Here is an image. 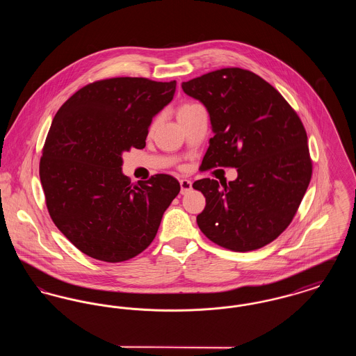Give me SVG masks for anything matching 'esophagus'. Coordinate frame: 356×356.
<instances>
[{"label":"esophagus","instance_id":"esophagus-1","mask_svg":"<svg viewBox=\"0 0 356 356\" xmlns=\"http://www.w3.org/2000/svg\"><path fill=\"white\" fill-rule=\"evenodd\" d=\"M180 186H181V193L186 195V192H189L192 189V181L186 180V179H181L180 180Z\"/></svg>","mask_w":356,"mask_h":356}]
</instances>
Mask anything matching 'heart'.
I'll list each match as a JSON object with an SVG mask.
<instances>
[{
  "label": "heart",
  "instance_id": "heart-1",
  "mask_svg": "<svg viewBox=\"0 0 356 356\" xmlns=\"http://www.w3.org/2000/svg\"><path fill=\"white\" fill-rule=\"evenodd\" d=\"M196 106H199V105H197V104H186V105H183V106L179 109V113L191 111V109H193V108H196Z\"/></svg>",
  "mask_w": 356,
  "mask_h": 356
}]
</instances>
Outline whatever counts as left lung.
I'll use <instances>...</instances> for the list:
<instances>
[{"label": "left lung", "mask_w": 356, "mask_h": 356, "mask_svg": "<svg viewBox=\"0 0 356 356\" xmlns=\"http://www.w3.org/2000/svg\"><path fill=\"white\" fill-rule=\"evenodd\" d=\"M208 111L213 137L203 170L235 167L236 180L193 183L205 197L197 225L235 252L259 250L293 219L312 175L307 134L296 112L266 80L225 68L181 84Z\"/></svg>", "instance_id": "8db88e82"}]
</instances>
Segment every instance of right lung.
I'll return each mask as SVG.
<instances>
[{
  "label": "right lung",
  "mask_w": 356,
  "mask_h": 356,
  "mask_svg": "<svg viewBox=\"0 0 356 356\" xmlns=\"http://www.w3.org/2000/svg\"><path fill=\"white\" fill-rule=\"evenodd\" d=\"M176 81L116 77L77 90L51 121L40 180L51 220L85 254L108 263L141 254L179 195L170 175L131 184L122 153L145 147L152 119Z\"/></svg>",
  "instance_id": "add662e5"
}]
</instances>
